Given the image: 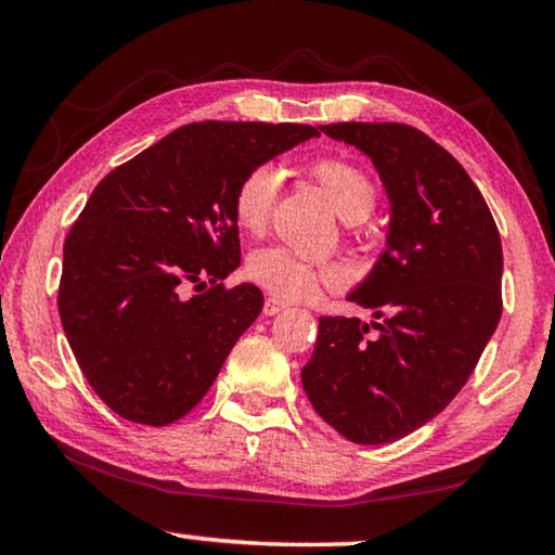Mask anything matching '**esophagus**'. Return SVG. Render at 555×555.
<instances>
[{
  "instance_id": "esophagus-1",
  "label": "esophagus",
  "mask_w": 555,
  "mask_h": 555,
  "mask_svg": "<svg viewBox=\"0 0 555 555\" xmlns=\"http://www.w3.org/2000/svg\"><path fill=\"white\" fill-rule=\"evenodd\" d=\"M286 304L284 300H279V298H267L264 300V315H279V313H284L286 311Z\"/></svg>"
}]
</instances>
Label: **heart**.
Instances as JSON below:
<instances>
[{
  "label": "heart",
  "mask_w": 555,
  "mask_h": 555,
  "mask_svg": "<svg viewBox=\"0 0 555 555\" xmlns=\"http://www.w3.org/2000/svg\"><path fill=\"white\" fill-rule=\"evenodd\" d=\"M308 173L343 220L362 222L370 218L377 203V185L360 166L347 158L325 156L311 164ZM276 188L279 173L271 164L249 168L240 178L232 193V215L244 232L261 234L267 230L271 210H274ZM247 276L276 298L306 300L315 296L321 286L335 288L345 284L347 271L337 261H315L284 247H267L257 249L247 259Z\"/></svg>",
  "instance_id": "heart-1"
}]
</instances>
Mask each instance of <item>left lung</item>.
<instances>
[{
  "instance_id": "obj_1",
  "label": "left lung",
  "mask_w": 555,
  "mask_h": 555,
  "mask_svg": "<svg viewBox=\"0 0 555 555\" xmlns=\"http://www.w3.org/2000/svg\"><path fill=\"white\" fill-rule=\"evenodd\" d=\"M360 149L391 203L387 249L347 300L379 323L323 315L300 382L337 434L399 440L465 387L502 315V240L473 178L424 131L397 121L321 127Z\"/></svg>"
}]
</instances>
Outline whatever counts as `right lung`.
Returning <instances> with one entry per match:
<instances>
[{"label":"right lung","instance_id":"obj_1","mask_svg":"<svg viewBox=\"0 0 555 555\" xmlns=\"http://www.w3.org/2000/svg\"><path fill=\"white\" fill-rule=\"evenodd\" d=\"M311 137L308 125L193 121L109 171L65 237L59 311L98 397L121 418L168 426L218 377L264 296L224 288L240 267V178ZM188 283L205 287L184 296Z\"/></svg>","mask_w":555,"mask_h":555}]
</instances>
